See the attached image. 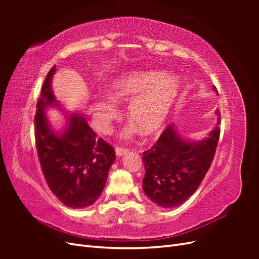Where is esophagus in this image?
Listing matches in <instances>:
<instances>
[{"label": "esophagus", "mask_w": 259, "mask_h": 259, "mask_svg": "<svg viewBox=\"0 0 259 259\" xmlns=\"http://www.w3.org/2000/svg\"><path fill=\"white\" fill-rule=\"evenodd\" d=\"M127 149L126 148H123V147H115V153H116V155H119V156H121V155H123V154H125V153H127Z\"/></svg>", "instance_id": "34e87169"}]
</instances>
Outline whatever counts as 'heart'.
<instances>
[{
    "label": "heart",
    "mask_w": 259,
    "mask_h": 259,
    "mask_svg": "<svg viewBox=\"0 0 259 259\" xmlns=\"http://www.w3.org/2000/svg\"><path fill=\"white\" fill-rule=\"evenodd\" d=\"M109 94L110 96L94 98L91 105L101 131L107 132L112 120L119 115L114 100L132 99L127 107L128 117L145 135H153L167 120L179 94V83L176 77L162 72H130L110 84ZM136 127L131 125L122 136L131 138L137 133Z\"/></svg>",
    "instance_id": "b5f03b06"
}]
</instances>
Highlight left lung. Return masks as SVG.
I'll list each match as a JSON object with an SVG mask.
<instances>
[{
	"label": "left lung",
	"instance_id": "left-lung-1",
	"mask_svg": "<svg viewBox=\"0 0 259 259\" xmlns=\"http://www.w3.org/2000/svg\"><path fill=\"white\" fill-rule=\"evenodd\" d=\"M216 114L217 126L202 142H186L173 125H168L156 143L144 152L143 189L155 204L176 207L198 189L213 162L221 135V112L216 110Z\"/></svg>",
	"mask_w": 259,
	"mask_h": 259
}]
</instances>
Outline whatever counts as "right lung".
<instances>
[{"label": "right lung", "mask_w": 259, "mask_h": 259, "mask_svg": "<svg viewBox=\"0 0 259 259\" xmlns=\"http://www.w3.org/2000/svg\"><path fill=\"white\" fill-rule=\"evenodd\" d=\"M54 66L46 75L37 99L34 135L38 161L52 192L68 207L92 205L103 192L108 171L115 160L114 148L97 138L80 114H72L64 134L51 130L45 108L58 106L52 92Z\"/></svg>", "instance_id": "right-lung-1"}]
</instances>
